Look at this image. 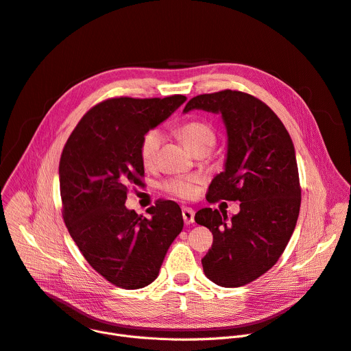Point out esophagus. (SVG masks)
Wrapping results in <instances>:
<instances>
[{
  "mask_svg": "<svg viewBox=\"0 0 351 351\" xmlns=\"http://www.w3.org/2000/svg\"><path fill=\"white\" fill-rule=\"evenodd\" d=\"M182 216H183V220H185L186 225H191L195 222V210L192 208H183Z\"/></svg>",
  "mask_w": 351,
  "mask_h": 351,
  "instance_id": "34e87169",
  "label": "esophagus"
}]
</instances>
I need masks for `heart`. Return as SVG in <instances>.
Segmentation results:
<instances>
[{
  "mask_svg": "<svg viewBox=\"0 0 351 351\" xmlns=\"http://www.w3.org/2000/svg\"><path fill=\"white\" fill-rule=\"evenodd\" d=\"M176 132L191 152H209L216 143L215 128L204 121H189L180 125ZM162 143V132L159 129H149L143 134L139 142V156L145 166H151L158 158ZM197 176H173L162 182V189L182 199H191L196 193Z\"/></svg>",
  "mask_w": 351,
  "mask_h": 351,
  "instance_id": "heart-1",
  "label": "heart"
}]
</instances>
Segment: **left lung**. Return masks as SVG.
Returning a JSON list of instances; mask_svg holds the SVG:
<instances>
[{"label":"left lung","mask_w":351,"mask_h":351,"mask_svg":"<svg viewBox=\"0 0 351 351\" xmlns=\"http://www.w3.org/2000/svg\"><path fill=\"white\" fill-rule=\"evenodd\" d=\"M192 109L220 114L228 132L225 171L212 180L208 202H241L230 220L217 209L196 212V223L213 234L202 266L217 286H245L276 265L296 228L302 189L294 146L278 115L246 92L197 95L183 112Z\"/></svg>","instance_id":"1"}]
</instances>
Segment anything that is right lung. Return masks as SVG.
Masks as SVG:
<instances>
[{
	"label": "right lung",
	"mask_w": 351,
	"mask_h": 351,
	"mask_svg": "<svg viewBox=\"0 0 351 351\" xmlns=\"http://www.w3.org/2000/svg\"><path fill=\"white\" fill-rule=\"evenodd\" d=\"M186 101L110 98L82 117L60 160L64 222L86 262L122 289H142L159 274L165 254L182 232L173 200H158L149 219L125 206L132 185H142L139 142Z\"/></svg>",
	"instance_id": "add662e5"
}]
</instances>
